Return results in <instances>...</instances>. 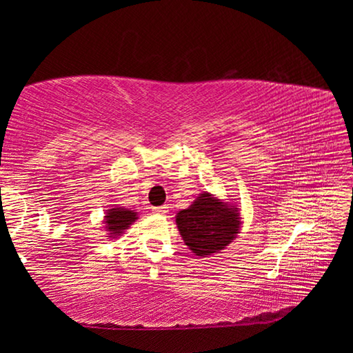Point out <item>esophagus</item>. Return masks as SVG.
Listing matches in <instances>:
<instances>
[{"label": "esophagus", "mask_w": 353, "mask_h": 353, "mask_svg": "<svg viewBox=\"0 0 353 353\" xmlns=\"http://www.w3.org/2000/svg\"><path fill=\"white\" fill-rule=\"evenodd\" d=\"M152 212H154V213H157V214H166V213H168V207H166V205L154 207V208H152Z\"/></svg>", "instance_id": "esophagus-1"}]
</instances>
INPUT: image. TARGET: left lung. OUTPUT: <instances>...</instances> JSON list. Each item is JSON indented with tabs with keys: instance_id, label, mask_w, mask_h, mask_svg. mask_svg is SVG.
Here are the masks:
<instances>
[{
	"instance_id": "obj_1",
	"label": "left lung",
	"mask_w": 353,
	"mask_h": 353,
	"mask_svg": "<svg viewBox=\"0 0 353 353\" xmlns=\"http://www.w3.org/2000/svg\"><path fill=\"white\" fill-rule=\"evenodd\" d=\"M176 224L191 252L208 256L235 240L241 229V216L236 205L204 191L188 208L176 214Z\"/></svg>"
}]
</instances>
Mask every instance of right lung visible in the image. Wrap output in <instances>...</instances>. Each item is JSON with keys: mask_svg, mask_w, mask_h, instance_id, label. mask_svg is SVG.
I'll return each instance as SVG.
<instances>
[{"mask_svg": "<svg viewBox=\"0 0 353 353\" xmlns=\"http://www.w3.org/2000/svg\"><path fill=\"white\" fill-rule=\"evenodd\" d=\"M135 219H139V214H137L135 210L115 205L113 208L105 210L104 229L109 232L107 234L109 238H118L124 234V230L129 229L130 224L135 223Z\"/></svg>", "mask_w": 353, "mask_h": 353, "instance_id": "add662e5", "label": "right lung"}]
</instances>
